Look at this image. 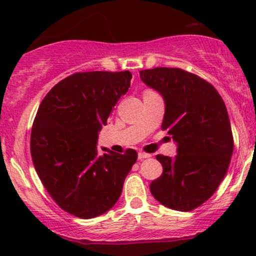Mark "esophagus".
I'll list each match as a JSON object with an SVG mask.
<instances>
[{"mask_svg":"<svg viewBox=\"0 0 256 256\" xmlns=\"http://www.w3.org/2000/svg\"><path fill=\"white\" fill-rule=\"evenodd\" d=\"M150 158V154H146V152H138V158H140V160H143V158Z\"/></svg>","mask_w":256,"mask_h":256,"instance_id":"34e87169","label":"esophagus"}]
</instances>
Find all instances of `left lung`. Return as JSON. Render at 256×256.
<instances>
[{
    "label": "left lung",
    "mask_w": 256,
    "mask_h": 256,
    "mask_svg": "<svg viewBox=\"0 0 256 256\" xmlns=\"http://www.w3.org/2000/svg\"><path fill=\"white\" fill-rule=\"evenodd\" d=\"M140 77L162 96L161 128L177 146L176 156L156 155L164 171L150 192L161 204L189 212L216 192L230 165L234 138L225 104L212 84L180 68L156 67Z\"/></svg>",
    "instance_id": "obj_1"
}]
</instances>
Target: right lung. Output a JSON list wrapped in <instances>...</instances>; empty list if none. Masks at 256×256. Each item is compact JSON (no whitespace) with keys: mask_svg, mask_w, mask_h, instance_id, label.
I'll return each instance as SVG.
<instances>
[{"mask_svg":"<svg viewBox=\"0 0 256 256\" xmlns=\"http://www.w3.org/2000/svg\"><path fill=\"white\" fill-rule=\"evenodd\" d=\"M124 72H79L46 94L31 131V156L56 204L82 219L101 216L116 204L137 160L128 149L98 152V140L114 106L130 88Z\"/></svg>","mask_w":256,"mask_h":256,"instance_id":"right-lung-1","label":"right lung"}]
</instances>
